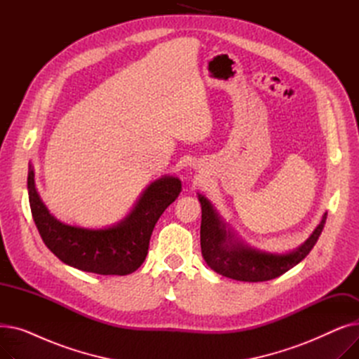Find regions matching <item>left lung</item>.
Instances as JSON below:
<instances>
[{
  "label": "left lung",
  "mask_w": 359,
  "mask_h": 359,
  "mask_svg": "<svg viewBox=\"0 0 359 359\" xmlns=\"http://www.w3.org/2000/svg\"><path fill=\"white\" fill-rule=\"evenodd\" d=\"M198 199L202 208L201 250L206 265L222 276L244 282L269 280L298 265L314 248L327 218V212H325L309 238L297 249L273 253L256 249L240 240L208 199L201 194H198Z\"/></svg>",
  "instance_id": "8db88e82"
}]
</instances>
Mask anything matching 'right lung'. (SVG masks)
I'll list each match as a JSON object with an SVG mask.
<instances>
[{"mask_svg": "<svg viewBox=\"0 0 359 359\" xmlns=\"http://www.w3.org/2000/svg\"><path fill=\"white\" fill-rule=\"evenodd\" d=\"M27 191L33 221L43 243L65 265L97 275H129L144 263L154 225L180 195L182 182L170 175L151 182L121 221L103 229L56 219L37 194L30 163Z\"/></svg>", "mask_w": 359, "mask_h": 359, "instance_id": "add662e5", "label": "right lung"}]
</instances>
